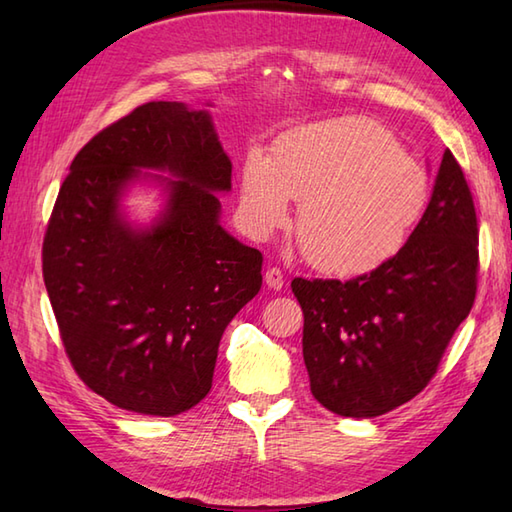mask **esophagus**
Wrapping results in <instances>:
<instances>
[{
	"mask_svg": "<svg viewBox=\"0 0 512 512\" xmlns=\"http://www.w3.org/2000/svg\"><path fill=\"white\" fill-rule=\"evenodd\" d=\"M264 281L270 290H281V286H284V273L279 268H268Z\"/></svg>",
	"mask_w": 512,
	"mask_h": 512,
	"instance_id": "obj_1",
	"label": "esophagus"
}]
</instances>
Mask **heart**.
Instances as JSON below:
<instances>
[{"label":"heart","mask_w":512,"mask_h":512,"mask_svg":"<svg viewBox=\"0 0 512 512\" xmlns=\"http://www.w3.org/2000/svg\"><path fill=\"white\" fill-rule=\"evenodd\" d=\"M301 202L295 233L308 262L352 279L391 262L429 202V178L416 160L367 118H334L281 134L273 154L253 147L239 171V217L266 239Z\"/></svg>","instance_id":"obj_1"}]
</instances>
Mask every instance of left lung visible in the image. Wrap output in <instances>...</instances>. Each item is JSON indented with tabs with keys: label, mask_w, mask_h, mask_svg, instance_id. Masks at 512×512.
I'll return each mask as SVG.
<instances>
[{
	"label": "left lung",
	"mask_w": 512,
	"mask_h": 512,
	"mask_svg": "<svg viewBox=\"0 0 512 512\" xmlns=\"http://www.w3.org/2000/svg\"><path fill=\"white\" fill-rule=\"evenodd\" d=\"M477 290V217L447 149L405 248L350 281L292 279L310 391L345 418H376L427 387Z\"/></svg>",
	"instance_id": "1"
}]
</instances>
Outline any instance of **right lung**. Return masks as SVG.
Segmentation results:
<instances>
[{
  "label": "right lung",
  "instance_id": "1",
  "mask_svg": "<svg viewBox=\"0 0 512 512\" xmlns=\"http://www.w3.org/2000/svg\"><path fill=\"white\" fill-rule=\"evenodd\" d=\"M136 181L166 193L147 227L122 206ZM228 191L231 158L209 110L178 101L136 107L72 160L43 281L72 367L112 405L169 418L211 391L226 325L262 288V253L220 224L215 193Z\"/></svg>",
  "mask_w": 512,
  "mask_h": 512
}]
</instances>
